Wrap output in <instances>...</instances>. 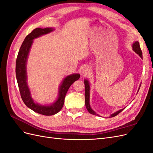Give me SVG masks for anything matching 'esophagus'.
<instances>
[{
  "label": "esophagus",
  "instance_id": "obj_1",
  "mask_svg": "<svg viewBox=\"0 0 153 153\" xmlns=\"http://www.w3.org/2000/svg\"><path fill=\"white\" fill-rule=\"evenodd\" d=\"M91 71V68L89 66H85L82 69V74L83 75H87Z\"/></svg>",
  "mask_w": 153,
  "mask_h": 153
}]
</instances>
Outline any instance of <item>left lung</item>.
Here are the masks:
<instances>
[{
  "mask_svg": "<svg viewBox=\"0 0 153 153\" xmlns=\"http://www.w3.org/2000/svg\"><path fill=\"white\" fill-rule=\"evenodd\" d=\"M133 51H135V52L139 55V56L142 58V50L140 49V44L138 43V41H135V43H133ZM84 84H85V106L87 108V110H88V112H89L90 114H93L95 115H98V116H100L98 114H97L94 111L92 110L91 107L90 106V103H89V98H90V85H89V81L87 80H84ZM140 88H138V91H139ZM124 108H123L121 110H119L118 111H117L116 112H115L112 114L110 115V117H113L116 116L117 115H118L120 112H121L122 111L124 110Z\"/></svg>",
  "mask_w": 153,
  "mask_h": 153,
  "instance_id": "left-lung-1",
  "label": "left lung"
}]
</instances>
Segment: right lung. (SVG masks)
Masks as SVG:
<instances>
[{"mask_svg": "<svg viewBox=\"0 0 153 153\" xmlns=\"http://www.w3.org/2000/svg\"><path fill=\"white\" fill-rule=\"evenodd\" d=\"M53 28H36L26 36L18 53L16 61V76L22 99L25 105L37 112L44 115H52L58 113L62 108L64 98L69 87L73 82L79 79L80 74H72L64 78L62 84L59 87L58 98L50 106L41 105L35 103L32 98L29 88L27 82L26 64L29 51L33 43V39L38 37L52 32Z\"/></svg>", "mask_w": 153, "mask_h": 153, "instance_id": "obj_1", "label": "right lung"}]
</instances>
